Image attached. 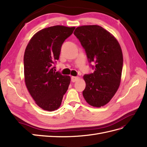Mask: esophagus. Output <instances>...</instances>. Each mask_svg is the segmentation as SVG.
Wrapping results in <instances>:
<instances>
[{"label":"esophagus","instance_id":"obj_1","mask_svg":"<svg viewBox=\"0 0 147 147\" xmlns=\"http://www.w3.org/2000/svg\"><path fill=\"white\" fill-rule=\"evenodd\" d=\"M78 80H79L78 77H76V76H72V77H71V81H72L73 82L77 81Z\"/></svg>","mask_w":147,"mask_h":147}]
</instances>
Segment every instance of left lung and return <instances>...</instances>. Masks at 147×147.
Listing matches in <instances>:
<instances>
[{"label": "left lung", "instance_id": "obj_1", "mask_svg": "<svg viewBox=\"0 0 147 147\" xmlns=\"http://www.w3.org/2000/svg\"><path fill=\"white\" fill-rule=\"evenodd\" d=\"M74 35L85 50L94 71L84 75L85 100L94 107L107 104L120 86L123 67V55L117 40L99 25H84L76 28Z\"/></svg>", "mask_w": 147, "mask_h": 147}]
</instances>
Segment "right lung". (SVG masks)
I'll return each instance as SVG.
<instances>
[{
    "label": "right lung",
    "instance_id": "obj_1",
    "mask_svg": "<svg viewBox=\"0 0 147 147\" xmlns=\"http://www.w3.org/2000/svg\"><path fill=\"white\" fill-rule=\"evenodd\" d=\"M75 27L56 25L41 30L33 35L25 49L24 65L26 86L43 109L53 111L61 106L68 89L70 77L55 72L64 41Z\"/></svg>",
    "mask_w": 147,
    "mask_h": 147
}]
</instances>
